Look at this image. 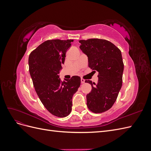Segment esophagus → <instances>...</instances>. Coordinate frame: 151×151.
Here are the masks:
<instances>
[{
    "label": "esophagus",
    "mask_w": 151,
    "mask_h": 151,
    "mask_svg": "<svg viewBox=\"0 0 151 151\" xmlns=\"http://www.w3.org/2000/svg\"><path fill=\"white\" fill-rule=\"evenodd\" d=\"M81 83L82 84H84L85 83V80L84 79H81Z\"/></svg>",
    "instance_id": "34e87169"
}]
</instances>
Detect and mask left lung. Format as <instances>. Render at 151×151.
Wrapping results in <instances>:
<instances>
[{
	"label": "left lung",
	"mask_w": 151,
	"mask_h": 151,
	"mask_svg": "<svg viewBox=\"0 0 151 151\" xmlns=\"http://www.w3.org/2000/svg\"><path fill=\"white\" fill-rule=\"evenodd\" d=\"M80 48L88 57V65L98 72V83L89 80L92 90L86 95L90 111L100 113L108 110L116 101L122 86L124 65L120 50L106 40H80Z\"/></svg>",
	"instance_id": "obj_1"
}]
</instances>
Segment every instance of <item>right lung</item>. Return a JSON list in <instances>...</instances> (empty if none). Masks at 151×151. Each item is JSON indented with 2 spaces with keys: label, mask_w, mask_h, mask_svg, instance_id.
Segmentation results:
<instances>
[{
  "label": "right lung",
  "mask_w": 151,
  "mask_h": 151,
  "mask_svg": "<svg viewBox=\"0 0 151 151\" xmlns=\"http://www.w3.org/2000/svg\"><path fill=\"white\" fill-rule=\"evenodd\" d=\"M72 42L45 41L30 53L28 59L30 76L40 101L50 113L60 118L70 113L72 96L81 85L79 76L62 82L58 76Z\"/></svg>",
  "instance_id": "right-lung-1"
}]
</instances>
